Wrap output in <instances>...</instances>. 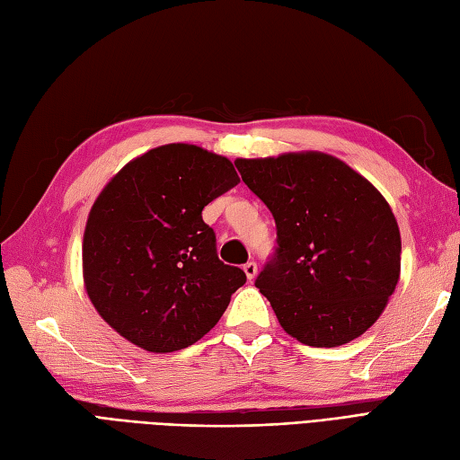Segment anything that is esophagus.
<instances>
[{
    "instance_id": "esophagus-1",
    "label": "esophagus",
    "mask_w": 460,
    "mask_h": 460,
    "mask_svg": "<svg viewBox=\"0 0 460 460\" xmlns=\"http://www.w3.org/2000/svg\"><path fill=\"white\" fill-rule=\"evenodd\" d=\"M243 272H245L247 280H253L257 277V263H255V261H247V263L243 265Z\"/></svg>"
}]
</instances>
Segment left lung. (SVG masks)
Wrapping results in <instances>:
<instances>
[{
	"label": "left lung",
	"instance_id": "left-lung-1",
	"mask_svg": "<svg viewBox=\"0 0 460 460\" xmlns=\"http://www.w3.org/2000/svg\"><path fill=\"white\" fill-rule=\"evenodd\" d=\"M235 166L277 222V253L255 287L280 327L317 349L364 334L401 279V232L387 199L319 151L238 158Z\"/></svg>",
	"mask_w": 460,
	"mask_h": 460
}]
</instances>
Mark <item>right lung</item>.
I'll return each mask as SVG.
<instances>
[{"mask_svg": "<svg viewBox=\"0 0 460 460\" xmlns=\"http://www.w3.org/2000/svg\"><path fill=\"white\" fill-rule=\"evenodd\" d=\"M238 181L226 156L170 143L104 185L86 218L83 282L123 339L146 352L181 350L226 312L245 272L218 259L201 213Z\"/></svg>", "mask_w": 460, "mask_h": 460, "instance_id": "1", "label": "right lung"}]
</instances>
